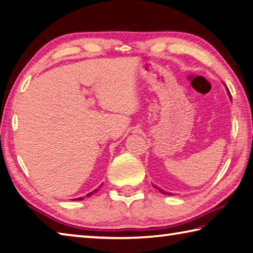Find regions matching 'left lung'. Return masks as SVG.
<instances>
[{
  "instance_id": "obj_1",
  "label": "left lung",
  "mask_w": 253,
  "mask_h": 253,
  "mask_svg": "<svg viewBox=\"0 0 253 253\" xmlns=\"http://www.w3.org/2000/svg\"><path fill=\"white\" fill-rule=\"evenodd\" d=\"M226 88H227V92H228V95H229V97L231 98V94H230V92H229V90H228V87H227V86H226ZM153 186H155V187H156V189H158V190H159V192H161V193H162V194H166V195H174V194H172V193H169V192H166V191H163V190L159 189V187H158V186H156V185H153Z\"/></svg>"
}]
</instances>
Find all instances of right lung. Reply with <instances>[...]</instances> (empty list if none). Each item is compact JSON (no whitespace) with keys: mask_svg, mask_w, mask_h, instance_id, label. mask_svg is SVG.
Returning <instances> with one entry per match:
<instances>
[{"mask_svg":"<svg viewBox=\"0 0 253 253\" xmlns=\"http://www.w3.org/2000/svg\"><path fill=\"white\" fill-rule=\"evenodd\" d=\"M98 191V189H95L94 191H92V192H90L88 193V194H86V197H90V196H92L93 194H95V193ZM77 201H82L83 200V197H79V199H76Z\"/></svg>","mask_w":253,"mask_h":253,"instance_id":"obj_1","label":"right lung"}]
</instances>
